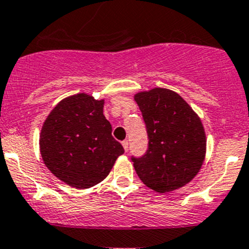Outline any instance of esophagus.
<instances>
[{
    "label": "esophagus",
    "mask_w": 249,
    "mask_h": 249,
    "mask_svg": "<svg viewBox=\"0 0 249 249\" xmlns=\"http://www.w3.org/2000/svg\"><path fill=\"white\" fill-rule=\"evenodd\" d=\"M122 146H124L125 152H127L128 147H129V142H128V140H124V142H122Z\"/></svg>",
    "instance_id": "1"
}]
</instances>
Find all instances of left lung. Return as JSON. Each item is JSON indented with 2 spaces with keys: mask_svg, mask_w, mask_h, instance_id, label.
Here are the masks:
<instances>
[{
  "mask_svg": "<svg viewBox=\"0 0 249 249\" xmlns=\"http://www.w3.org/2000/svg\"><path fill=\"white\" fill-rule=\"evenodd\" d=\"M147 133V150L132 156L143 183L160 193L178 189L200 170L206 138L200 119L176 92L153 89L135 96Z\"/></svg>",
  "mask_w": 249,
  "mask_h": 249,
  "instance_id": "8db88e82",
  "label": "left lung"
}]
</instances>
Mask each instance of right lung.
<instances>
[{
    "mask_svg": "<svg viewBox=\"0 0 249 249\" xmlns=\"http://www.w3.org/2000/svg\"><path fill=\"white\" fill-rule=\"evenodd\" d=\"M104 101L85 93L63 99L53 107L40 132V153L47 168L71 187H93L109 175L124 152L112 138L103 115Z\"/></svg>",
    "mask_w": 249,
    "mask_h": 249,
    "instance_id": "1",
    "label": "right lung"
}]
</instances>
